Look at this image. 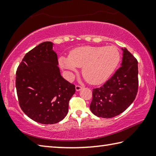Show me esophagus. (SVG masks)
Segmentation results:
<instances>
[{"instance_id":"esophagus-1","label":"esophagus","mask_w":156,"mask_h":156,"mask_svg":"<svg viewBox=\"0 0 156 156\" xmlns=\"http://www.w3.org/2000/svg\"><path fill=\"white\" fill-rule=\"evenodd\" d=\"M82 89H83V87H82V86H80V85H76V90L77 91H80Z\"/></svg>"}]
</instances>
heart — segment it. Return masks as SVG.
Instances as JSON below:
<instances>
[{"label":"heart","instance_id":"1","mask_svg":"<svg viewBox=\"0 0 156 156\" xmlns=\"http://www.w3.org/2000/svg\"><path fill=\"white\" fill-rule=\"evenodd\" d=\"M119 51L113 46H83L73 49L69 54V58L60 57L61 67L75 71L83 67L84 78L91 84L104 83L115 70L120 61Z\"/></svg>","mask_w":156,"mask_h":156}]
</instances>
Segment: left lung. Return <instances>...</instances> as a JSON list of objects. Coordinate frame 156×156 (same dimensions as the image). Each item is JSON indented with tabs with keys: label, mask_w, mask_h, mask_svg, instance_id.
Listing matches in <instances>:
<instances>
[{
	"label": "left lung",
	"mask_w": 156,
	"mask_h": 156,
	"mask_svg": "<svg viewBox=\"0 0 156 156\" xmlns=\"http://www.w3.org/2000/svg\"><path fill=\"white\" fill-rule=\"evenodd\" d=\"M122 62L114 74L100 87L93 89L91 112L110 118L125 112L135 100L138 89V60L126 48Z\"/></svg>",
	"instance_id": "8db88e82"
}]
</instances>
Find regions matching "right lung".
Here are the masks:
<instances>
[{"label": "right lung", "instance_id": "1", "mask_svg": "<svg viewBox=\"0 0 156 156\" xmlns=\"http://www.w3.org/2000/svg\"><path fill=\"white\" fill-rule=\"evenodd\" d=\"M51 42H43L25 54L18 65L16 87L19 105L31 120L44 125L61 121L68 113L75 85L60 75Z\"/></svg>", "mask_w": 156, "mask_h": 156}]
</instances>
